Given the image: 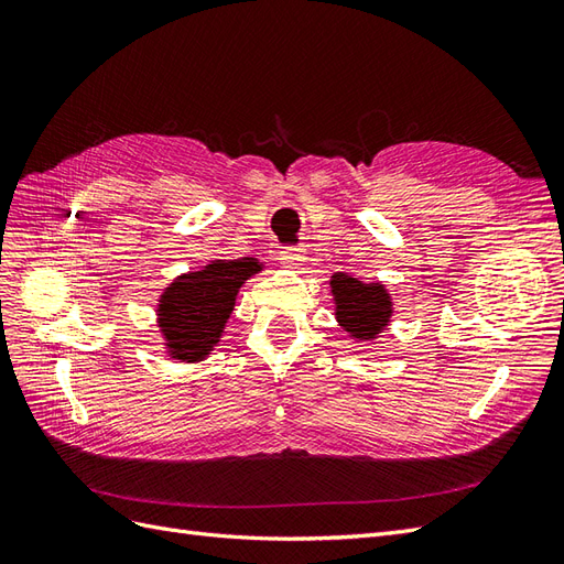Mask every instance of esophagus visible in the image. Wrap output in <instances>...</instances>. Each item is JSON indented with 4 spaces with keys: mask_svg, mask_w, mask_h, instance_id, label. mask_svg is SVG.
Wrapping results in <instances>:
<instances>
[{
    "mask_svg": "<svg viewBox=\"0 0 564 564\" xmlns=\"http://www.w3.org/2000/svg\"><path fill=\"white\" fill-rule=\"evenodd\" d=\"M280 261L286 270H299L305 261V249L303 247H284L280 253Z\"/></svg>",
    "mask_w": 564,
    "mask_h": 564,
    "instance_id": "obj_1",
    "label": "esophagus"
}]
</instances>
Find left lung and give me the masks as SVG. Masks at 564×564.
Listing matches in <instances>:
<instances>
[{
	"instance_id": "8db88e82",
	"label": "left lung",
	"mask_w": 564,
	"mask_h": 564,
	"mask_svg": "<svg viewBox=\"0 0 564 564\" xmlns=\"http://www.w3.org/2000/svg\"><path fill=\"white\" fill-rule=\"evenodd\" d=\"M334 315L338 327L355 344H373L392 322V296L381 282H362L348 272H336L329 280Z\"/></svg>"
}]
</instances>
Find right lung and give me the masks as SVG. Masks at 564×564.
I'll return each instance as SVG.
<instances>
[{
    "mask_svg": "<svg viewBox=\"0 0 564 564\" xmlns=\"http://www.w3.org/2000/svg\"><path fill=\"white\" fill-rule=\"evenodd\" d=\"M265 265L259 259H214L199 270H187L162 289L158 327L164 352L178 362H202L224 338L226 324L245 282Z\"/></svg>",
    "mask_w": 564,
    "mask_h": 564,
    "instance_id": "right-lung-1",
    "label": "right lung"
}]
</instances>
